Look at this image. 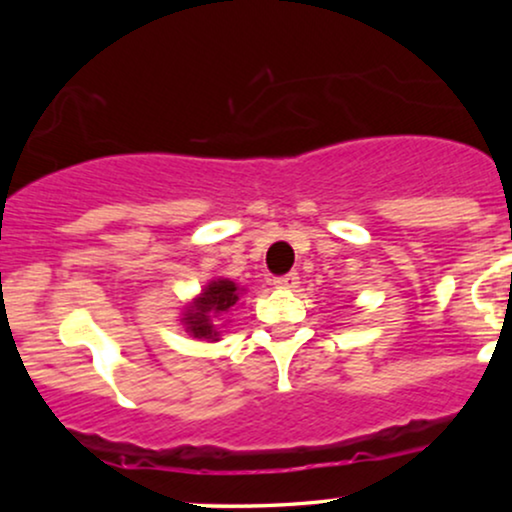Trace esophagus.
<instances>
[{
    "label": "esophagus",
    "mask_w": 512,
    "mask_h": 512,
    "mask_svg": "<svg viewBox=\"0 0 512 512\" xmlns=\"http://www.w3.org/2000/svg\"><path fill=\"white\" fill-rule=\"evenodd\" d=\"M274 286H276V289H286V291L296 289V286H298V274L296 272H289V274H284V276H276Z\"/></svg>",
    "instance_id": "obj_1"
}]
</instances>
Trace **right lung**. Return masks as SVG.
I'll use <instances>...</instances> for the list:
<instances>
[{
  "label": "right lung",
  "mask_w": 512,
  "mask_h": 512,
  "mask_svg": "<svg viewBox=\"0 0 512 512\" xmlns=\"http://www.w3.org/2000/svg\"><path fill=\"white\" fill-rule=\"evenodd\" d=\"M240 293H243V289H238L236 281L211 279L195 301L187 305L180 322L195 339L219 342L221 332L214 320H221V315H226L238 303Z\"/></svg>",
  "instance_id": "add662e5"
}]
</instances>
